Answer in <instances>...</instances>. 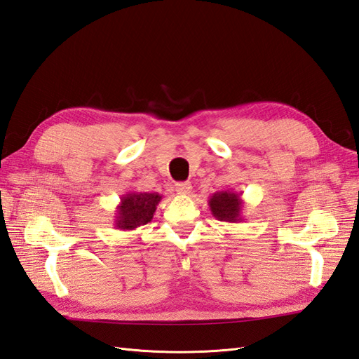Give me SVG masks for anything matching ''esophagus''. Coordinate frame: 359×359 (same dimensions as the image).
<instances>
[{"label": "esophagus", "instance_id": "obj_1", "mask_svg": "<svg viewBox=\"0 0 359 359\" xmlns=\"http://www.w3.org/2000/svg\"><path fill=\"white\" fill-rule=\"evenodd\" d=\"M175 190L180 194H190L191 193V184L190 182H178V184H175Z\"/></svg>", "mask_w": 359, "mask_h": 359}]
</instances>
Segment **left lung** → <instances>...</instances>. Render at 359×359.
<instances>
[{"mask_svg":"<svg viewBox=\"0 0 359 359\" xmlns=\"http://www.w3.org/2000/svg\"><path fill=\"white\" fill-rule=\"evenodd\" d=\"M210 210L217 220L226 223L243 222V199L241 193L233 190L217 191L208 199Z\"/></svg>","mask_w":359,"mask_h":359,"instance_id":"left-lung-1","label":"left lung"}]
</instances>
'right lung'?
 <instances>
[{
	"mask_svg": "<svg viewBox=\"0 0 359 359\" xmlns=\"http://www.w3.org/2000/svg\"><path fill=\"white\" fill-rule=\"evenodd\" d=\"M163 199L158 193L148 191H128L121 198L116 206L115 229L119 231H135L153 220L157 205Z\"/></svg>",
	"mask_w": 359,
	"mask_h": 359,
	"instance_id": "obj_1",
	"label": "right lung"
}]
</instances>
